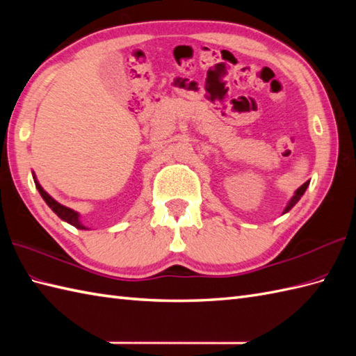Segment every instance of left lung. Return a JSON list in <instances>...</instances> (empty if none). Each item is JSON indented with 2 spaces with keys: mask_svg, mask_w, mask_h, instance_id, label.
<instances>
[{
  "mask_svg": "<svg viewBox=\"0 0 356 356\" xmlns=\"http://www.w3.org/2000/svg\"><path fill=\"white\" fill-rule=\"evenodd\" d=\"M307 185H309V182H306V184H303L301 185L297 191H295V194L292 195V199L289 200V203H287V207L284 208V211H283V214H286V213H289V211L295 207V203H297L300 199H301V195L305 194V191H306V188H307Z\"/></svg>",
  "mask_w": 356,
  "mask_h": 356,
  "instance_id": "1",
  "label": "left lung"
}]
</instances>
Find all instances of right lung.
Returning <instances> with one entry per match:
<instances>
[{
  "label": "right lung",
  "mask_w": 356,
  "mask_h": 356,
  "mask_svg": "<svg viewBox=\"0 0 356 356\" xmlns=\"http://www.w3.org/2000/svg\"><path fill=\"white\" fill-rule=\"evenodd\" d=\"M33 180H35V185H36V190L40 191V194H41V197L45 200V203H47V205L51 208V211L53 213H55L59 218H61V220H64V222H67V223H70V225H73L74 228H78V229H88L87 226H84L81 223V220H79V214L76 213V211H73V209H70V208H67V207H64V205H61V203H58L55 199L51 197V195L49 194V193H45L44 191V188L40 185V182H38L36 180V176L33 174Z\"/></svg>",
  "instance_id": "obj_1"
}]
</instances>
